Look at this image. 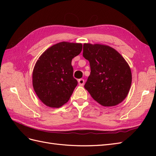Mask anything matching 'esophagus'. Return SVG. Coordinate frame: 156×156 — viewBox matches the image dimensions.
<instances>
[{"mask_svg":"<svg viewBox=\"0 0 156 156\" xmlns=\"http://www.w3.org/2000/svg\"><path fill=\"white\" fill-rule=\"evenodd\" d=\"M78 83L80 86H83L84 84V80L83 79H80L78 80Z\"/></svg>","mask_w":156,"mask_h":156,"instance_id":"esophagus-1","label":"esophagus"}]
</instances>
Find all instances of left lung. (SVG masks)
<instances>
[{
  "label": "left lung",
  "mask_w": 156,
  "mask_h": 156,
  "mask_svg": "<svg viewBox=\"0 0 156 156\" xmlns=\"http://www.w3.org/2000/svg\"><path fill=\"white\" fill-rule=\"evenodd\" d=\"M83 55L90 66L84 88L100 105L112 107L129 93L132 75L129 66L119 52L101 44H84Z\"/></svg>",
  "instance_id": "obj_1"
}]
</instances>
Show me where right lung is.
Returning <instances> with one entry per match:
<instances>
[{
    "instance_id": "obj_1",
    "label": "right lung",
    "mask_w": 156,
    "mask_h": 156,
    "mask_svg": "<svg viewBox=\"0 0 156 156\" xmlns=\"http://www.w3.org/2000/svg\"><path fill=\"white\" fill-rule=\"evenodd\" d=\"M83 45L62 41L44 52L34 66L32 85L40 100L49 107L66 103L77 85L73 77L72 59L82 51Z\"/></svg>"
}]
</instances>
